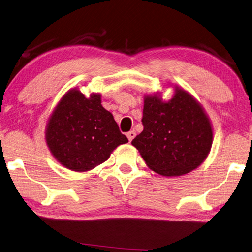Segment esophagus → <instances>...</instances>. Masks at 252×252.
<instances>
[{
	"label": "esophagus",
	"instance_id": "esophagus-1",
	"mask_svg": "<svg viewBox=\"0 0 252 252\" xmlns=\"http://www.w3.org/2000/svg\"><path fill=\"white\" fill-rule=\"evenodd\" d=\"M135 135H136V133H135V131H134V130H133V131H130V132H127V133H126V136H127V139H129V141H130V142H131L133 139H134Z\"/></svg>",
	"mask_w": 252,
	"mask_h": 252
}]
</instances>
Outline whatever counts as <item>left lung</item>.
Wrapping results in <instances>:
<instances>
[{
	"instance_id": "1",
	"label": "left lung",
	"mask_w": 252,
	"mask_h": 252,
	"mask_svg": "<svg viewBox=\"0 0 252 252\" xmlns=\"http://www.w3.org/2000/svg\"><path fill=\"white\" fill-rule=\"evenodd\" d=\"M144 129L132 141L152 170L166 177L188 174L209 155L213 131L200 103L189 93L176 88L164 102L158 95L144 98Z\"/></svg>"
}]
</instances>
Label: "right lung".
I'll use <instances>...</instances> for the list:
<instances>
[{
	"instance_id": "obj_1",
	"label": "right lung",
	"mask_w": 252,
	"mask_h": 252,
	"mask_svg": "<svg viewBox=\"0 0 252 252\" xmlns=\"http://www.w3.org/2000/svg\"><path fill=\"white\" fill-rule=\"evenodd\" d=\"M46 141L56 159L74 171L95 168L117 146L129 142L101 106L100 94L86 98L78 90L68 91L53 110Z\"/></svg>"
}]
</instances>
